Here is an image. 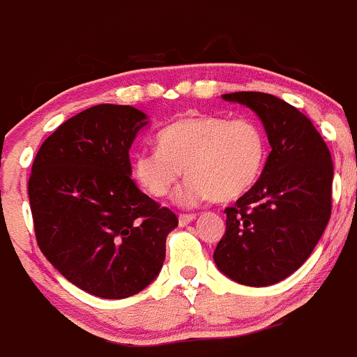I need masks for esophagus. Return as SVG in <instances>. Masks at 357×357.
<instances>
[{
  "mask_svg": "<svg viewBox=\"0 0 357 357\" xmlns=\"http://www.w3.org/2000/svg\"><path fill=\"white\" fill-rule=\"evenodd\" d=\"M195 220V214H179V225H188Z\"/></svg>",
  "mask_w": 357,
  "mask_h": 357,
  "instance_id": "34e87169",
  "label": "esophagus"
}]
</instances>
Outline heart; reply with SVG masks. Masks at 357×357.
Here are the masks:
<instances>
[{
	"mask_svg": "<svg viewBox=\"0 0 357 357\" xmlns=\"http://www.w3.org/2000/svg\"><path fill=\"white\" fill-rule=\"evenodd\" d=\"M158 148L134 155L132 174L151 197H167L185 174L176 195L185 207L207 200L230 202L255 186L268 153L263 127L252 119L188 115L157 134Z\"/></svg>",
	"mask_w": 357,
	"mask_h": 357,
	"instance_id": "1",
	"label": "heart"
}]
</instances>
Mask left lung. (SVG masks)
Returning a JSON list of instances; mask_svg holds the SVG:
<instances>
[{
    "label": "left lung",
    "instance_id": "left-lung-1",
    "mask_svg": "<svg viewBox=\"0 0 357 357\" xmlns=\"http://www.w3.org/2000/svg\"><path fill=\"white\" fill-rule=\"evenodd\" d=\"M221 98L259 116L272 151L255 186L225 209L214 263L238 284L271 286L298 271L330 221L331 153L312 122L282 99L263 92Z\"/></svg>",
    "mask_w": 357,
    "mask_h": 357
}]
</instances>
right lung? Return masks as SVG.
Wrapping results in <instances>:
<instances>
[{
  "label": "right lung",
  "mask_w": 357,
  "mask_h": 357,
  "mask_svg": "<svg viewBox=\"0 0 357 357\" xmlns=\"http://www.w3.org/2000/svg\"><path fill=\"white\" fill-rule=\"evenodd\" d=\"M132 106L98 105L66 120L34 157L27 193L41 252L75 286L120 300L143 291L178 227L130 179L129 150L146 126Z\"/></svg>",
  "instance_id": "add662e5"
}]
</instances>
